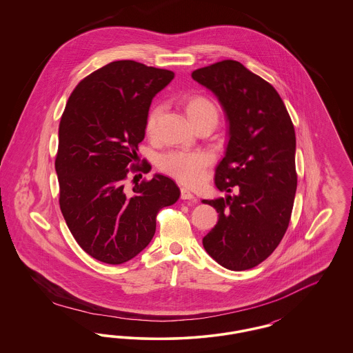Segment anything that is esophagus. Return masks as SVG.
Returning a JSON list of instances; mask_svg holds the SVG:
<instances>
[{"instance_id": "1", "label": "esophagus", "mask_w": 353, "mask_h": 353, "mask_svg": "<svg viewBox=\"0 0 353 353\" xmlns=\"http://www.w3.org/2000/svg\"><path fill=\"white\" fill-rule=\"evenodd\" d=\"M181 199L183 200H196V196L186 188H181Z\"/></svg>"}]
</instances>
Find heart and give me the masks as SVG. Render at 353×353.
Masks as SVG:
<instances>
[{
  "instance_id": "b5f03b06",
  "label": "heart",
  "mask_w": 353,
  "mask_h": 353,
  "mask_svg": "<svg viewBox=\"0 0 353 353\" xmlns=\"http://www.w3.org/2000/svg\"><path fill=\"white\" fill-rule=\"evenodd\" d=\"M185 114L190 123L194 125L203 120H219V111L216 105L202 95H192L184 101ZM160 107H153L147 120H145V132L154 134L156 123L160 115ZM208 165V157L201 152H168L159 157L157 167L165 172L177 181L186 185L199 184L203 177L205 169Z\"/></svg>"
}]
</instances>
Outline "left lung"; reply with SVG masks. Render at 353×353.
Masks as SVG:
<instances>
[{
  "mask_svg": "<svg viewBox=\"0 0 353 353\" xmlns=\"http://www.w3.org/2000/svg\"><path fill=\"white\" fill-rule=\"evenodd\" d=\"M219 99L228 121L216 186L225 199L202 200L219 213L203 236L206 252L225 269H252L276 249L296 192V139L276 90L242 63L226 59L192 72Z\"/></svg>",
  "mask_w": 353,
  "mask_h": 353,
  "instance_id": "obj_1",
  "label": "left lung"
}]
</instances>
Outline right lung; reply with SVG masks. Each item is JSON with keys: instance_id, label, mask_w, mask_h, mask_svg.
<instances>
[{"instance_id": "right-lung-1", "label": "right lung", "mask_w": 353, "mask_h": 353, "mask_svg": "<svg viewBox=\"0 0 353 353\" xmlns=\"http://www.w3.org/2000/svg\"><path fill=\"white\" fill-rule=\"evenodd\" d=\"M173 78L169 70L134 61L111 62L79 82L61 118L55 159L61 210L78 245L104 263L120 265L143 252L157 213L180 197L179 186L163 174L131 192L125 188L152 99Z\"/></svg>"}]
</instances>
